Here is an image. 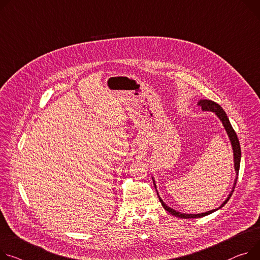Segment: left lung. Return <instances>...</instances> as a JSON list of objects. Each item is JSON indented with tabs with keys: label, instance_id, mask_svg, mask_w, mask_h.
Returning <instances> with one entry per match:
<instances>
[{
	"label": "left lung",
	"instance_id": "obj_1",
	"mask_svg": "<svg viewBox=\"0 0 260 260\" xmlns=\"http://www.w3.org/2000/svg\"><path fill=\"white\" fill-rule=\"evenodd\" d=\"M198 105H199L200 107H201V109H202V110H205V111H212V112H214V113L218 116V118L221 119V121H222V123H223V125H224V127H225V129H226V131H227V134H228V136H229V138H230L231 145H232L233 155H234V169H235V172H236V176L238 177L239 165H241V156H242L241 146H239V142H238L237 135H236V133H235L234 129L232 128V126H231V124H230V122H229V118H228V116H227L226 112L223 110V108H222L221 106H219L218 104H216V103H215V102H213V101H210V100H200V102L198 103ZM237 177H236V179H235L234 185H236ZM154 185H155V183H154ZM155 186H156V185H155ZM155 188H156V187H155ZM234 188H235V186H233L232 191L230 192L229 197L225 200V202H224L221 206H219L217 209L222 208V207H223V206H224V205L229 201L230 197L232 196V193H233V191H234ZM157 194H158V193H157ZM158 198H159V201H160L161 205L164 206V208H165L168 212H170L171 214H173V215H175V216H177V217H181V218H196V217H203V216L208 215V214H210V213L214 212L215 210H217V209H213V210H210V211H207V212H204V213H198V214H186V213H181V212H179V211L174 210L173 208L169 207L168 205H166V204L164 203L162 200L160 199V197H159V196H158Z\"/></svg>",
	"mask_w": 260,
	"mask_h": 260
}]
</instances>
